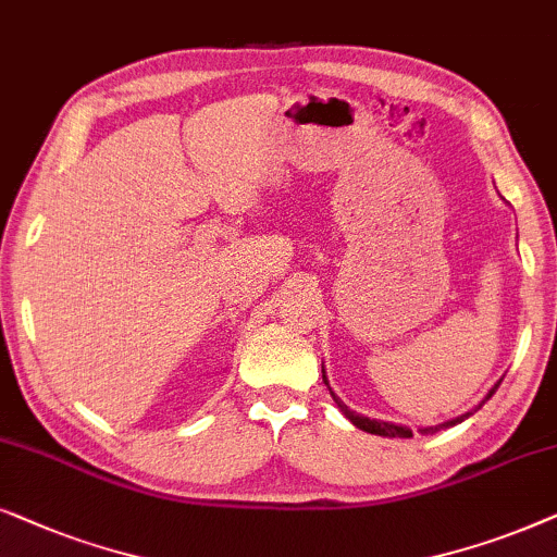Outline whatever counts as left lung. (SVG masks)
<instances>
[{
    "label": "left lung",
    "instance_id": "8db88e82",
    "mask_svg": "<svg viewBox=\"0 0 557 557\" xmlns=\"http://www.w3.org/2000/svg\"><path fill=\"white\" fill-rule=\"evenodd\" d=\"M323 382H325V384H329V380H325V369H323ZM496 387H499V382H496V384H494V387H492V389H488V395H486L484 399H481V405H484V403H486V399L494 395V392H496ZM329 392H331V387H329ZM331 397H333V399H336L338 410H341V412H344V414H346V418H348V420H351V422H354V425H356V428H359V430H367V433H372V435H384V438H412V430H410V428H405V425H395V422H384V420H369V418H364V414H356L354 410H348V407H346L344 403H341V399H338L336 395H333V392H331ZM481 405L476 407V410H481ZM476 410H473V412H476ZM473 412H466V414H461V418H456V420L441 422V425H430V428H420V433H438V430L454 428V425H456V422H463L466 418H471V414H473Z\"/></svg>",
    "mask_w": 557,
    "mask_h": 557
}]
</instances>
